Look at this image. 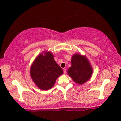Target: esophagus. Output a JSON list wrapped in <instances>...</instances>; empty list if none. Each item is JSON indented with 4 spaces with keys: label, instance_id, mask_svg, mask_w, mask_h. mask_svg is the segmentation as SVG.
<instances>
[{
    "label": "esophagus",
    "instance_id": "obj_1",
    "mask_svg": "<svg viewBox=\"0 0 121 121\" xmlns=\"http://www.w3.org/2000/svg\"><path fill=\"white\" fill-rule=\"evenodd\" d=\"M63 71L64 74H65V73H66V69H63Z\"/></svg>",
    "mask_w": 121,
    "mask_h": 121
}]
</instances>
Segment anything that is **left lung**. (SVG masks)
Masks as SVG:
<instances>
[{
  "instance_id": "obj_1",
  "label": "left lung",
  "mask_w": 121,
  "mask_h": 121,
  "mask_svg": "<svg viewBox=\"0 0 121 121\" xmlns=\"http://www.w3.org/2000/svg\"><path fill=\"white\" fill-rule=\"evenodd\" d=\"M71 63V67L68 69V73L74 82L83 84L91 78L92 68L85 56L75 54L72 58Z\"/></svg>"
}]
</instances>
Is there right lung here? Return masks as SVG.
Segmentation results:
<instances>
[{
	"label": "right lung",
	"instance_id": "1",
	"mask_svg": "<svg viewBox=\"0 0 121 121\" xmlns=\"http://www.w3.org/2000/svg\"><path fill=\"white\" fill-rule=\"evenodd\" d=\"M30 76L40 89L48 90L55 83L58 77L63 74L62 69L56 63L51 52L43 54L36 58L30 68Z\"/></svg>",
	"mask_w": 121,
	"mask_h": 121
}]
</instances>
